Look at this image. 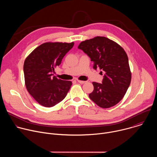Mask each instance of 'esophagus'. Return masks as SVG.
Wrapping results in <instances>:
<instances>
[{"label":"esophagus","instance_id":"1","mask_svg":"<svg viewBox=\"0 0 157 157\" xmlns=\"http://www.w3.org/2000/svg\"><path fill=\"white\" fill-rule=\"evenodd\" d=\"M77 81L80 83V84H84L86 82V81H80V80H77Z\"/></svg>","mask_w":157,"mask_h":157}]
</instances>
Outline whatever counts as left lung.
Returning <instances> with one entry per match:
<instances>
[{"label": "left lung", "instance_id": "left-lung-1", "mask_svg": "<svg viewBox=\"0 0 157 157\" xmlns=\"http://www.w3.org/2000/svg\"><path fill=\"white\" fill-rule=\"evenodd\" d=\"M78 48L94 62V70L99 68L105 73L102 83L93 82L94 91L89 94V98L102 108L116 105L124 98L131 81L128 59L124 50L104 36L82 41Z\"/></svg>", "mask_w": 157, "mask_h": 157}]
</instances>
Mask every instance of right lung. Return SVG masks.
I'll return each mask as SVG.
<instances>
[{
  "mask_svg": "<svg viewBox=\"0 0 157 157\" xmlns=\"http://www.w3.org/2000/svg\"><path fill=\"white\" fill-rule=\"evenodd\" d=\"M74 43H44L36 48L24 64L28 92L41 105L51 107L63 101L69 91L71 81L54 76L55 69Z\"/></svg>",
  "mask_w": 157,
  "mask_h": 157,
  "instance_id": "1",
  "label": "right lung"
}]
</instances>
